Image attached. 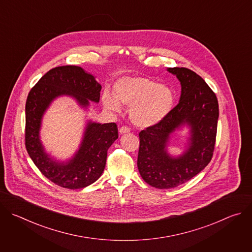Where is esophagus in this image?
Listing matches in <instances>:
<instances>
[{"label":"esophagus","instance_id":"obj_1","mask_svg":"<svg viewBox=\"0 0 252 252\" xmlns=\"http://www.w3.org/2000/svg\"><path fill=\"white\" fill-rule=\"evenodd\" d=\"M129 131H130V128H129L128 126H123L120 128V133H122V134L127 133V132H129Z\"/></svg>","mask_w":252,"mask_h":252}]
</instances>
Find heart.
<instances>
[{
    "mask_svg": "<svg viewBox=\"0 0 252 252\" xmlns=\"http://www.w3.org/2000/svg\"><path fill=\"white\" fill-rule=\"evenodd\" d=\"M113 96L109 92L102 94L107 110L118 112L121 104L130 106L129 116L134 125L147 127L159 123L171 111L174 101L172 91L156 81L141 76L123 77L117 81Z\"/></svg>",
    "mask_w": 252,
    "mask_h": 252,
    "instance_id": "obj_1",
    "label": "heart"
}]
</instances>
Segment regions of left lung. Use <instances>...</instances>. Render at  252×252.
Returning a JSON list of instances; mask_svg holds the SVG:
<instances>
[{
	"label": "left lung",
	"mask_w": 252,
	"mask_h": 252,
	"mask_svg": "<svg viewBox=\"0 0 252 252\" xmlns=\"http://www.w3.org/2000/svg\"><path fill=\"white\" fill-rule=\"evenodd\" d=\"M182 85L179 102L159 123L139 132L138 171L147 184L164 189L181 186L211 160L218 131L219 101L204 80L187 67H169ZM191 126L190 146L179 158L165 148L169 134L181 125Z\"/></svg>",
	"instance_id": "1"
}]
</instances>
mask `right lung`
<instances>
[{"label":"right lung","instance_id":"right-lung-1","mask_svg":"<svg viewBox=\"0 0 252 252\" xmlns=\"http://www.w3.org/2000/svg\"><path fill=\"white\" fill-rule=\"evenodd\" d=\"M101 86L94 76L77 65H63L50 69L30 91L26 101V150L40 171L55 185L69 189H84L101 175L107 150L119 137L115 123H89L82 145L73 159L66 163L53 160L44 152L39 131L42 117L57 96H74L81 105L89 100L98 102Z\"/></svg>","mask_w":252,"mask_h":252}]
</instances>
